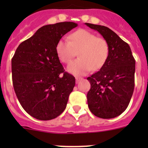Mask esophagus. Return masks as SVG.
I'll return each mask as SVG.
<instances>
[{"label": "esophagus", "mask_w": 148, "mask_h": 148, "mask_svg": "<svg viewBox=\"0 0 148 148\" xmlns=\"http://www.w3.org/2000/svg\"><path fill=\"white\" fill-rule=\"evenodd\" d=\"M82 79V78H81V77H75V81H76V82L78 83L79 81H81Z\"/></svg>", "instance_id": "obj_1"}]
</instances>
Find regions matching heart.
Returning a JSON list of instances; mask_svg holds the SVG:
<instances>
[{
  "mask_svg": "<svg viewBox=\"0 0 148 148\" xmlns=\"http://www.w3.org/2000/svg\"><path fill=\"white\" fill-rule=\"evenodd\" d=\"M77 53L79 58L72 61L67 70L74 75H84L104 66L109 56V44L104 38L84 29L73 32L70 40L61 39L56 44V53L62 62L69 63Z\"/></svg>",
  "mask_w": 148,
  "mask_h": 148,
  "instance_id": "obj_1",
  "label": "heart"
}]
</instances>
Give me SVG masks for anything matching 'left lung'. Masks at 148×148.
I'll return each mask as SVG.
<instances>
[{
	"mask_svg": "<svg viewBox=\"0 0 148 148\" xmlns=\"http://www.w3.org/2000/svg\"><path fill=\"white\" fill-rule=\"evenodd\" d=\"M85 24L102 35L110 47L104 66L87 78L91 85L87 95L89 109L99 118H115L127 109L133 95L135 59L130 46L113 30L104 26Z\"/></svg>",
	"mask_w": 148,
	"mask_h": 148,
	"instance_id": "1",
	"label": "left lung"
}]
</instances>
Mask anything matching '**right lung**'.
Here are the masks:
<instances>
[{
	"mask_svg": "<svg viewBox=\"0 0 148 148\" xmlns=\"http://www.w3.org/2000/svg\"><path fill=\"white\" fill-rule=\"evenodd\" d=\"M77 26L61 22L40 27L18 46L12 58L17 98L24 110L36 119H53L66 108L75 79L64 70L56 44Z\"/></svg>",
	"mask_w": 148,
	"mask_h": 148,
	"instance_id": "obj_1",
	"label": "right lung"
}]
</instances>
